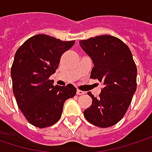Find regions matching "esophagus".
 Returning <instances> with one entry per match:
<instances>
[{"label":"esophagus","instance_id":"34e87169","mask_svg":"<svg viewBox=\"0 0 152 152\" xmlns=\"http://www.w3.org/2000/svg\"><path fill=\"white\" fill-rule=\"evenodd\" d=\"M85 92L83 91H82V90H79V89H77L76 90V94H78V95H81V94H83Z\"/></svg>","mask_w":152,"mask_h":152}]
</instances>
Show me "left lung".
Segmentation results:
<instances>
[{
    "mask_svg": "<svg viewBox=\"0 0 152 152\" xmlns=\"http://www.w3.org/2000/svg\"><path fill=\"white\" fill-rule=\"evenodd\" d=\"M79 44L94 63L90 78L104 85L98 98L88 93L92 105L83 112L84 117L96 126H112L126 114L137 88L132 54L123 41L111 35L90 38Z\"/></svg>",
    "mask_w": 152,
    "mask_h": 152,
    "instance_id": "8db88e82",
    "label": "left lung"
}]
</instances>
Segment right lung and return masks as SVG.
Listing matches in <instances>:
<instances>
[{
    "label": "right lung",
    "mask_w": 152,
    "mask_h": 152,
    "mask_svg": "<svg viewBox=\"0 0 152 152\" xmlns=\"http://www.w3.org/2000/svg\"><path fill=\"white\" fill-rule=\"evenodd\" d=\"M75 41H62L45 34L28 39L17 50L11 68L13 91L27 121L39 128L61 118L64 104L76 93L72 84L54 86L50 76L56 72L62 55Z\"/></svg>",
    "instance_id": "1"
}]
</instances>
